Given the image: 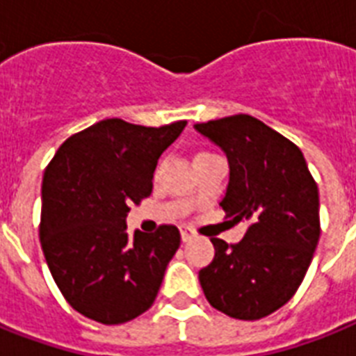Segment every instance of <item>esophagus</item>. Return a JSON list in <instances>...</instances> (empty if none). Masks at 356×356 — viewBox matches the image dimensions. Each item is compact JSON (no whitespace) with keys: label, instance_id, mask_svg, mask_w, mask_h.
Returning <instances> with one entry per match:
<instances>
[{"label":"esophagus","instance_id":"34e87169","mask_svg":"<svg viewBox=\"0 0 356 356\" xmlns=\"http://www.w3.org/2000/svg\"><path fill=\"white\" fill-rule=\"evenodd\" d=\"M181 238H183V241L186 243V241H190V239L193 238V232L190 230V228L183 227V228H181Z\"/></svg>","mask_w":356,"mask_h":356}]
</instances>
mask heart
<instances>
[{"label":"heart","mask_w":356,"mask_h":356,"mask_svg":"<svg viewBox=\"0 0 356 356\" xmlns=\"http://www.w3.org/2000/svg\"><path fill=\"white\" fill-rule=\"evenodd\" d=\"M204 155H210V152H199L197 155H195V159H199V157H204Z\"/></svg>","instance_id":"obj_1"}]
</instances>
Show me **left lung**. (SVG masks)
<instances>
[{
	"instance_id": "left-lung-1",
	"label": "left lung",
	"mask_w": 356,
	"mask_h": 356,
	"mask_svg": "<svg viewBox=\"0 0 356 356\" xmlns=\"http://www.w3.org/2000/svg\"><path fill=\"white\" fill-rule=\"evenodd\" d=\"M195 129L227 153L225 218L248 223L239 243L210 239L216 256L199 270V283L221 313L265 318L293 298L311 265L320 238L318 186L298 146L258 118L239 113Z\"/></svg>"
}]
</instances>
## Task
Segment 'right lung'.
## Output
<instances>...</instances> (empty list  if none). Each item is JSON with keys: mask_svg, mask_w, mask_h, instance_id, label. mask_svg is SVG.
Listing matches in <instances>:
<instances>
[{"mask_svg": "<svg viewBox=\"0 0 356 356\" xmlns=\"http://www.w3.org/2000/svg\"><path fill=\"white\" fill-rule=\"evenodd\" d=\"M184 126L106 118L71 135L43 172V256L63 298L86 318L129 322L157 298L181 245L179 228L161 225L129 236L126 216L152 193L159 157Z\"/></svg>", "mask_w": 356, "mask_h": 356, "instance_id": "1", "label": "right lung"}]
</instances>
